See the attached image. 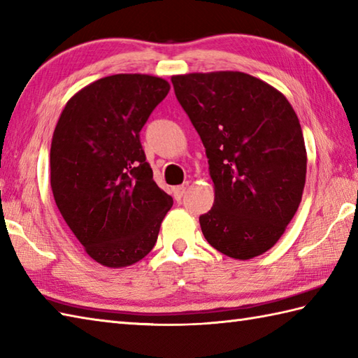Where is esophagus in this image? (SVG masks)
I'll use <instances>...</instances> for the list:
<instances>
[{
  "label": "esophagus",
  "instance_id": "obj_1",
  "mask_svg": "<svg viewBox=\"0 0 358 358\" xmlns=\"http://www.w3.org/2000/svg\"><path fill=\"white\" fill-rule=\"evenodd\" d=\"M186 189H187V183H186V185H181V186H177V187H173L172 192H173L175 200H181V199H183L185 194H186Z\"/></svg>",
  "mask_w": 358,
  "mask_h": 358
}]
</instances>
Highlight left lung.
<instances>
[{"label":"left lung","mask_w":358,"mask_h":358,"mask_svg":"<svg viewBox=\"0 0 358 358\" xmlns=\"http://www.w3.org/2000/svg\"><path fill=\"white\" fill-rule=\"evenodd\" d=\"M177 100L206 149L214 206L200 217L220 252L249 260L285 234L301 201L306 148L286 96L252 75H173Z\"/></svg>","instance_id":"left-lung-1"}]
</instances>
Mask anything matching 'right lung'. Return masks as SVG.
Listing matches in <instances>:
<instances>
[{"label":"right lung","instance_id":"obj_1","mask_svg":"<svg viewBox=\"0 0 358 358\" xmlns=\"http://www.w3.org/2000/svg\"><path fill=\"white\" fill-rule=\"evenodd\" d=\"M169 89L146 73L100 78L66 103L53 131V199L87 255L106 268L146 257L173 204L154 181L140 143Z\"/></svg>","mask_w":358,"mask_h":358}]
</instances>
